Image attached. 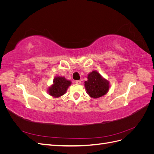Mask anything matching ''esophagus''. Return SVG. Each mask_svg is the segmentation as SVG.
<instances>
[{
	"instance_id": "obj_1",
	"label": "esophagus",
	"mask_w": 154,
	"mask_h": 154,
	"mask_svg": "<svg viewBox=\"0 0 154 154\" xmlns=\"http://www.w3.org/2000/svg\"><path fill=\"white\" fill-rule=\"evenodd\" d=\"M75 83H76V84H81L82 82H81V80H76V81L75 82Z\"/></svg>"
}]
</instances>
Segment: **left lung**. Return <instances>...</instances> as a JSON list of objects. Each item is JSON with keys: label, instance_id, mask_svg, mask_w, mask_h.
<instances>
[{"label": "left lung", "instance_id": "8db88e82", "mask_svg": "<svg viewBox=\"0 0 154 154\" xmlns=\"http://www.w3.org/2000/svg\"><path fill=\"white\" fill-rule=\"evenodd\" d=\"M84 83L87 94L92 98H98L105 95L110 88L109 82L96 71L88 74L87 80Z\"/></svg>", "mask_w": 154, "mask_h": 154}]
</instances>
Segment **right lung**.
I'll return each instance as SVG.
<instances>
[{
    "label": "right lung",
    "mask_w": 154,
    "mask_h": 154,
    "mask_svg": "<svg viewBox=\"0 0 154 154\" xmlns=\"http://www.w3.org/2000/svg\"><path fill=\"white\" fill-rule=\"evenodd\" d=\"M71 82L65 77L56 76L53 83L48 88V93L54 97H59L66 94L68 87L71 85Z\"/></svg>",
    "instance_id": "add662e5"
}]
</instances>
